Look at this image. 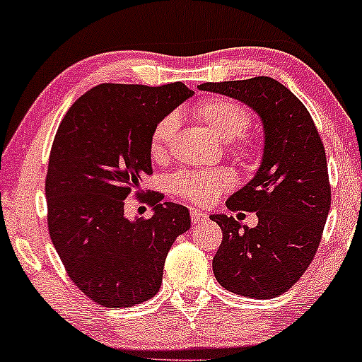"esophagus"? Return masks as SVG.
<instances>
[{"mask_svg":"<svg viewBox=\"0 0 362 362\" xmlns=\"http://www.w3.org/2000/svg\"><path fill=\"white\" fill-rule=\"evenodd\" d=\"M192 222L194 226L197 224H202V222H205L206 218H209V215L206 214H203V212H200V210H192Z\"/></svg>","mask_w":362,"mask_h":362,"instance_id":"34e87169","label":"esophagus"}]
</instances>
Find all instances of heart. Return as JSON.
Returning <instances> with one entry per match:
<instances>
[{"instance_id":"b5f03b06","label":"heart","mask_w":362,"mask_h":362,"mask_svg":"<svg viewBox=\"0 0 362 362\" xmlns=\"http://www.w3.org/2000/svg\"><path fill=\"white\" fill-rule=\"evenodd\" d=\"M194 116L205 124L215 136L224 144L230 145V150L239 159H251L255 144L243 135L251 127V112L243 104L230 99H206L193 107ZM177 129L176 116H164L153 128L150 136V156L156 160L164 159ZM235 137L238 140L235 139ZM236 141L234 142L233 140ZM234 186V176L227 169H182L174 174L170 188L176 194L198 205L214 202L221 193Z\"/></svg>"}]
</instances>
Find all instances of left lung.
Returning <instances> with one entry per match:
<instances>
[{"instance_id":"1","label":"left lung","mask_w":362,"mask_h":362,"mask_svg":"<svg viewBox=\"0 0 362 362\" xmlns=\"http://www.w3.org/2000/svg\"><path fill=\"white\" fill-rule=\"evenodd\" d=\"M198 88L250 105L265 128L262 165L226 202L230 212H257L258 226L210 217L224 235L212 262L215 279L234 294L277 298L301 279L322 241L332 202L323 141L301 100L270 76Z\"/></svg>"}]
</instances>
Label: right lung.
<instances>
[{"label": "right lung", "mask_w": 362, "mask_h": 362, "mask_svg": "<svg viewBox=\"0 0 362 362\" xmlns=\"http://www.w3.org/2000/svg\"><path fill=\"white\" fill-rule=\"evenodd\" d=\"M193 92L185 83L160 87L100 83L68 109L51 147L46 176L47 227L66 274L93 303L132 308L160 289L176 238L189 212L150 192V218L129 221L124 203L152 174L153 128Z\"/></svg>", "instance_id": "1"}]
</instances>
